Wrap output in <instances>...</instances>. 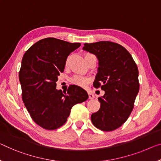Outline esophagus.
Instances as JSON below:
<instances>
[{
  "label": "esophagus",
  "instance_id": "34e87169",
  "mask_svg": "<svg viewBox=\"0 0 161 161\" xmlns=\"http://www.w3.org/2000/svg\"><path fill=\"white\" fill-rule=\"evenodd\" d=\"M88 97L90 99H93V98H94V95L91 92H90V91H88Z\"/></svg>",
  "mask_w": 161,
  "mask_h": 161
}]
</instances>
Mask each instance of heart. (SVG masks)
<instances>
[{
  "mask_svg": "<svg viewBox=\"0 0 161 161\" xmlns=\"http://www.w3.org/2000/svg\"><path fill=\"white\" fill-rule=\"evenodd\" d=\"M92 55L91 54H86L85 55V60L88 58V57L91 56ZM68 59L66 61V65H68ZM90 78L88 77H86V76H83L80 75H74L73 77L70 78V82L73 83L74 85H76L78 86H80V87H86V86L88 85V83L90 82Z\"/></svg>",
  "mask_w": 161,
  "mask_h": 161,
  "instance_id": "heart-1",
  "label": "heart"
}]
</instances>
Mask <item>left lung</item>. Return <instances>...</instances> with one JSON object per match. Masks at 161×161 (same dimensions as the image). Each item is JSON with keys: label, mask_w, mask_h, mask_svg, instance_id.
<instances>
[{"label": "left lung", "mask_w": 161, "mask_h": 161, "mask_svg": "<svg viewBox=\"0 0 161 161\" xmlns=\"http://www.w3.org/2000/svg\"><path fill=\"white\" fill-rule=\"evenodd\" d=\"M83 49L97 58L93 86L105 91L98 98L100 108L91 114V121L101 130H114L127 120L134 107L140 88L137 66L127 49L112 42L85 43Z\"/></svg>", "instance_id": "8db88e82"}]
</instances>
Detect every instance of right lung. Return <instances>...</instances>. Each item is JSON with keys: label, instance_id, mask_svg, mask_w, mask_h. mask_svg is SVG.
Masks as SVG:
<instances>
[{"label": "right lung", "instance_id": "1", "mask_svg": "<svg viewBox=\"0 0 161 161\" xmlns=\"http://www.w3.org/2000/svg\"><path fill=\"white\" fill-rule=\"evenodd\" d=\"M80 46L55 38H45L29 48L21 60L19 81L22 99L34 122L53 130L66 122L73 106L88 99L86 91L71 85L66 92L56 88L68 56Z\"/></svg>", "mask_w": 161, "mask_h": 161}]
</instances>
